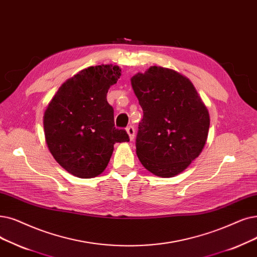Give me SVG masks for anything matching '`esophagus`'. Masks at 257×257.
<instances>
[{
    "instance_id": "esophagus-1",
    "label": "esophagus",
    "mask_w": 257,
    "mask_h": 257,
    "mask_svg": "<svg viewBox=\"0 0 257 257\" xmlns=\"http://www.w3.org/2000/svg\"><path fill=\"white\" fill-rule=\"evenodd\" d=\"M126 130H127V133H128V136H129V139H130V141H132L133 139H135V128H133V126H128L127 128H126Z\"/></svg>"
}]
</instances>
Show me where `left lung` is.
Returning <instances> with one entry per match:
<instances>
[{
  "instance_id": "obj_1",
  "label": "left lung",
  "mask_w": 257,
  "mask_h": 257,
  "mask_svg": "<svg viewBox=\"0 0 257 257\" xmlns=\"http://www.w3.org/2000/svg\"><path fill=\"white\" fill-rule=\"evenodd\" d=\"M131 85L143 109L137 154L154 175L183 172L204 149L210 117L193 84L172 69L152 66L132 76Z\"/></svg>"
}]
</instances>
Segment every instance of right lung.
Listing matches in <instances>:
<instances>
[{
	"instance_id": "right-lung-1",
	"label": "right lung",
	"mask_w": 257,
	"mask_h": 257,
	"mask_svg": "<svg viewBox=\"0 0 257 257\" xmlns=\"http://www.w3.org/2000/svg\"><path fill=\"white\" fill-rule=\"evenodd\" d=\"M120 76L118 66L88 67L67 80L44 113L49 151L65 170L81 178L101 174L115 143L129 142L126 130L114 127L107 92Z\"/></svg>"
}]
</instances>
